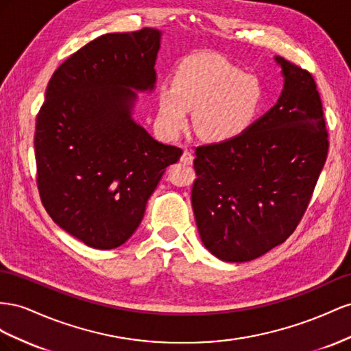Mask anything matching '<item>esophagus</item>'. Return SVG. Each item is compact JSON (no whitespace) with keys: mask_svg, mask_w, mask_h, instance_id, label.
Instances as JSON below:
<instances>
[{"mask_svg":"<svg viewBox=\"0 0 351 351\" xmlns=\"http://www.w3.org/2000/svg\"><path fill=\"white\" fill-rule=\"evenodd\" d=\"M181 162L185 165H193L194 162V156L189 152H184V154L181 156Z\"/></svg>","mask_w":351,"mask_h":351,"instance_id":"1","label":"esophagus"}]
</instances>
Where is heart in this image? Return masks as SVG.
I'll use <instances>...</instances> for the list:
<instances>
[{
    "label": "heart",
    "mask_w": 351,
    "mask_h": 351,
    "mask_svg": "<svg viewBox=\"0 0 351 351\" xmlns=\"http://www.w3.org/2000/svg\"><path fill=\"white\" fill-rule=\"evenodd\" d=\"M263 104V86L253 75L217 56L193 60L158 93L157 119L167 136H178L194 112L195 132L208 143H228L245 134Z\"/></svg>",
    "instance_id": "b5f03b06"
}]
</instances>
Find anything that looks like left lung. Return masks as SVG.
<instances>
[{
  "mask_svg": "<svg viewBox=\"0 0 351 351\" xmlns=\"http://www.w3.org/2000/svg\"><path fill=\"white\" fill-rule=\"evenodd\" d=\"M274 60L284 77L276 104L241 136L195 149L198 234L223 262H250L294 232L328 154L312 75L282 57Z\"/></svg>",
  "mask_w": 351,
  "mask_h": 351,
  "instance_id": "1",
  "label": "left lung"
}]
</instances>
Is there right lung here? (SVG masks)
<instances>
[{
	"label": "right lung",
	"mask_w": 351,
	"mask_h": 351,
	"mask_svg": "<svg viewBox=\"0 0 351 351\" xmlns=\"http://www.w3.org/2000/svg\"><path fill=\"white\" fill-rule=\"evenodd\" d=\"M162 32L106 34L51 76L35 129L38 188L54 222L85 245L112 250L134 235L148 198L182 149L134 119L156 89Z\"/></svg>",
	"instance_id": "right-lung-1"
}]
</instances>
